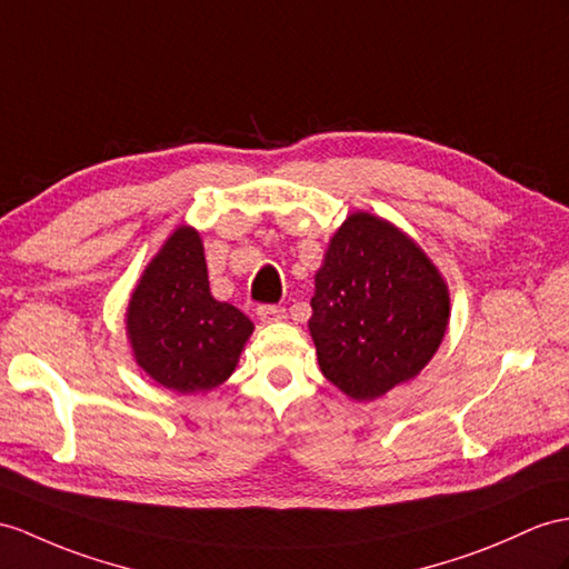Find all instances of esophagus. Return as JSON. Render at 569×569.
<instances>
[{
	"label": "esophagus",
	"mask_w": 569,
	"mask_h": 569,
	"mask_svg": "<svg viewBox=\"0 0 569 569\" xmlns=\"http://www.w3.org/2000/svg\"><path fill=\"white\" fill-rule=\"evenodd\" d=\"M284 309L282 307H260L258 309V318L262 323H280L284 321Z\"/></svg>",
	"instance_id": "esophagus-1"
}]
</instances>
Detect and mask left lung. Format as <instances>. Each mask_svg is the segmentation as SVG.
I'll return each mask as SVG.
<instances>
[{"label":"left lung","instance_id":"8db88e82","mask_svg":"<svg viewBox=\"0 0 569 569\" xmlns=\"http://www.w3.org/2000/svg\"><path fill=\"white\" fill-rule=\"evenodd\" d=\"M313 284L309 332L318 367L357 403L418 377L445 340L447 280L389 219L348 214L328 241Z\"/></svg>","mask_w":569,"mask_h":569}]
</instances>
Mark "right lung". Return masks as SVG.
I'll use <instances>...</instances> for the list:
<instances>
[{
  "label": "right lung",
  "instance_id": "right-lung-1",
  "mask_svg": "<svg viewBox=\"0 0 569 569\" xmlns=\"http://www.w3.org/2000/svg\"><path fill=\"white\" fill-rule=\"evenodd\" d=\"M253 328L243 311L212 297L204 246L190 224L176 227L147 262L124 311L137 367L183 396L224 383Z\"/></svg>",
  "mask_w": 569,
  "mask_h": 569
}]
</instances>
